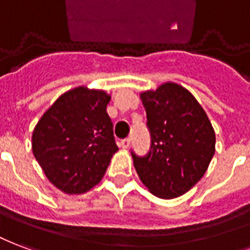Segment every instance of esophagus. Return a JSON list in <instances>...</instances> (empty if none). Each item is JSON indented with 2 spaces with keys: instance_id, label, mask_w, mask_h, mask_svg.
Masks as SVG:
<instances>
[{
  "instance_id": "34e87169",
  "label": "esophagus",
  "mask_w": 250,
  "mask_h": 250,
  "mask_svg": "<svg viewBox=\"0 0 250 250\" xmlns=\"http://www.w3.org/2000/svg\"><path fill=\"white\" fill-rule=\"evenodd\" d=\"M129 145H130V140H129V138H124V140L120 141V146L124 147V149H127Z\"/></svg>"
}]
</instances>
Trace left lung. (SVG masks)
I'll use <instances>...</instances> for the list:
<instances>
[{
    "mask_svg": "<svg viewBox=\"0 0 250 250\" xmlns=\"http://www.w3.org/2000/svg\"><path fill=\"white\" fill-rule=\"evenodd\" d=\"M146 110L150 150L132 152L138 177L149 192L176 198L202 178L214 154L216 134L207 113L185 87L165 83L140 94Z\"/></svg>",
    "mask_w": 250,
    "mask_h": 250,
    "instance_id": "8db88e82",
    "label": "left lung"
}]
</instances>
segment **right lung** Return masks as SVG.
Instances as JSON below:
<instances>
[{"label":"right lung","mask_w":250,"mask_h":250,"mask_svg":"<svg viewBox=\"0 0 250 250\" xmlns=\"http://www.w3.org/2000/svg\"><path fill=\"white\" fill-rule=\"evenodd\" d=\"M109 101L104 90L74 87L56 100L33 130L34 157L49 181L67 194L96 187L118 150Z\"/></svg>","instance_id":"right-lung-1"}]
</instances>
